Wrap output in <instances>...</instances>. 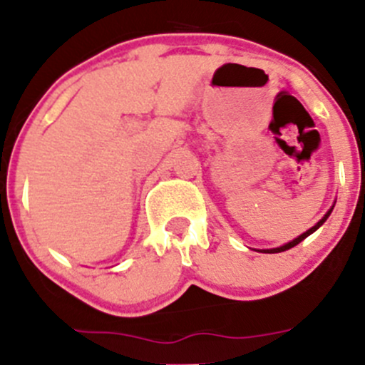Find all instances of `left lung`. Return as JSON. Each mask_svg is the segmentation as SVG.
Listing matches in <instances>:
<instances>
[{"label":"left lung","instance_id":"1","mask_svg":"<svg viewBox=\"0 0 365 365\" xmlns=\"http://www.w3.org/2000/svg\"><path fill=\"white\" fill-rule=\"evenodd\" d=\"M334 206H336V201H334V205H332V206H330V208H329V212H327V213H325V215H323V217H322V219H319V220H318V222H316V224H314V226H312V227H311V230H307V231H305V233L298 235V237H297V238H293V240H292V242H288V244L281 245V247H274V249H261V252H264V254H275V252H284V251H288V249L295 247V245H298V244H300V242H302V240H305V238H307V237H309V235H312V233H314V231H316V230H319V227H322V226H323V224H325V220H327V219H329V217H330V213H332Z\"/></svg>","mask_w":365,"mask_h":365}]
</instances>
